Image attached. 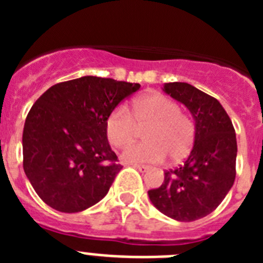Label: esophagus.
I'll list each match as a JSON object with an SVG mask.
<instances>
[{"label": "esophagus", "mask_w": 263, "mask_h": 263, "mask_svg": "<svg viewBox=\"0 0 263 263\" xmlns=\"http://www.w3.org/2000/svg\"><path fill=\"white\" fill-rule=\"evenodd\" d=\"M132 166H133L134 168L139 170L141 173H146V171H148V170H150V167H148V166H143V164H132Z\"/></svg>", "instance_id": "esophagus-1"}]
</instances>
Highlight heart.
I'll list each match as a JSON object with an SVG mask.
<instances>
[{
  "label": "heart",
  "instance_id": "obj_1",
  "mask_svg": "<svg viewBox=\"0 0 263 263\" xmlns=\"http://www.w3.org/2000/svg\"><path fill=\"white\" fill-rule=\"evenodd\" d=\"M133 118L125 106H118L109 115L105 124L106 137L116 147L133 142L137 126L145 127L146 142L129 146L121 158L129 163H158L168 155L178 160L184 157L195 138V126L187 116L180 113L174 100L158 92L138 97L132 109Z\"/></svg>",
  "mask_w": 263,
  "mask_h": 263
}]
</instances>
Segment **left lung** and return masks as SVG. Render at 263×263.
I'll return each instance as SVG.
<instances>
[{
	"instance_id": "obj_1",
	"label": "left lung",
	"mask_w": 263,
	"mask_h": 263,
	"mask_svg": "<svg viewBox=\"0 0 263 263\" xmlns=\"http://www.w3.org/2000/svg\"><path fill=\"white\" fill-rule=\"evenodd\" d=\"M163 92L185 106L195 121L194 147L180 167L164 173L147 192L159 212L176 221H195L220 205L236 178L237 141L225 109L188 83H166Z\"/></svg>"
}]
</instances>
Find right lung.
I'll use <instances>...</instances> for the list:
<instances>
[{
    "instance_id": "obj_1",
    "label": "right lung",
    "mask_w": 263,
    "mask_h": 263,
    "mask_svg": "<svg viewBox=\"0 0 263 263\" xmlns=\"http://www.w3.org/2000/svg\"><path fill=\"white\" fill-rule=\"evenodd\" d=\"M137 83L83 76L48 88L23 127V170L53 210L75 213L99 203L122 168L105 124Z\"/></svg>"
}]
</instances>
